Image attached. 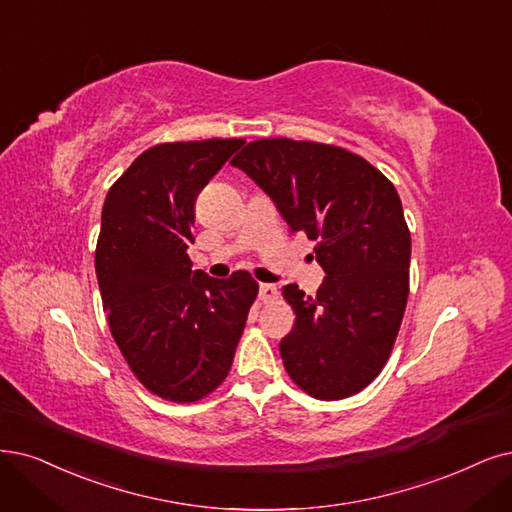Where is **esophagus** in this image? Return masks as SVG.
<instances>
[{
	"mask_svg": "<svg viewBox=\"0 0 512 512\" xmlns=\"http://www.w3.org/2000/svg\"><path fill=\"white\" fill-rule=\"evenodd\" d=\"M259 299L263 301V304H272L274 299H278L276 285H268V282H261V285H259Z\"/></svg>",
	"mask_w": 512,
	"mask_h": 512,
	"instance_id": "obj_1",
	"label": "esophagus"
}]
</instances>
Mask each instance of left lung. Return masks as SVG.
Masks as SVG:
<instances>
[{
    "instance_id": "1",
    "label": "left lung",
    "mask_w": 512,
    "mask_h": 512,
    "mask_svg": "<svg viewBox=\"0 0 512 512\" xmlns=\"http://www.w3.org/2000/svg\"><path fill=\"white\" fill-rule=\"evenodd\" d=\"M232 164L293 234L316 240L327 274L314 297L282 287L295 312L280 342L289 377L320 401L361 392L388 363L409 297L411 234L394 185L344 147L285 137L246 143Z\"/></svg>"
}]
</instances>
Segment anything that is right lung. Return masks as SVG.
<instances>
[{"label": "right lung", "instance_id": "add662e5", "mask_svg": "<svg viewBox=\"0 0 512 512\" xmlns=\"http://www.w3.org/2000/svg\"><path fill=\"white\" fill-rule=\"evenodd\" d=\"M244 139L160 143L109 187L94 251L103 310L137 380L160 399L194 403L227 377L259 293L244 270H192L196 198Z\"/></svg>", "mask_w": 512, "mask_h": 512}]
</instances>
